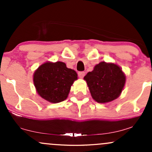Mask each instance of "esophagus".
Here are the masks:
<instances>
[{"label":"esophagus","instance_id":"obj_1","mask_svg":"<svg viewBox=\"0 0 152 152\" xmlns=\"http://www.w3.org/2000/svg\"><path fill=\"white\" fill-rule=\"evenodd\" d=\"M78 77L82 78L85 76V72L84 71H79V72L78 73Z\"/></svg>","mask_w":152,"mask_h":152}]
</instances>
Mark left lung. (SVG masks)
Segmentation results:
<instances>
[{"label": "left lung", "mask_w": 152, "mask_h": 152, "mask_svg": "<svg viewBox=\"0 0 152 152\" xmlns=\"http://www.w3.org/2000/svg\"><path fill=\"white\" fill-rule=\"evenodd\" d=\"M84 80L94 100L99 103H106L119 96L126 77L119 66L101 62L84 76Z\"/></svg>", "instance_id": "left-lung-1"}]
</instances>
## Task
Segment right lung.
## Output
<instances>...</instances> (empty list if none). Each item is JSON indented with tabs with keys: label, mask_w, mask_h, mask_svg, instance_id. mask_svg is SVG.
Masks as SVG:
<instances>
[{
	"label": "right lung",
	"mask_w": 152,
	"mask_h": 152,
	"mask_svg": "<svg viewBox=\"0 0 152 152\" xmlns=\"http://www.w3.org/2000/svg\"><path fill=\"white\" fill-rule=\"evenodd\" d=\"M77 79L74 70L64 63L46 62L35 71L34 85L38 94L51 103L63 102L67 98L71 85Z\"/></svg>",
	"instance_id": "add662e5"
}]
</instances>
